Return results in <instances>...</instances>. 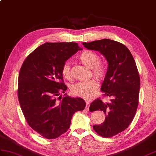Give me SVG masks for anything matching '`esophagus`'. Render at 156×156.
Here are the masks:
<instances>
[{
  "instance_id": "esophagus-1",
  "label": "esophagus",
  "mask_w": 156,
  "mask_h": 156,
  "mask_svg": "<svg viewBox=\"0 0 156 156\" xmlns=\"http://www.w3.org/2000/svg\"><path fill=\"white\" fill-rule=\"evenodd\" d=\"M89 108H90V104H89V102H86V110H89Z\"/></svg>"
}]
</instances>
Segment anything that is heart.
<instances>
[{"label":"heart","mask_w":156,"mask_h":156,"mask_svg":"<svg viewBox=\"0 0 156 156\" xmlns=\"http://www.w3.org/2000/svg\"><path fill=\"white\" fill-rule=\"evenodd\" d=\"M78 59L90 68H92L93 73L96 77L102 78L106 72V69L102 64L99 63V56L91 50H84L79 54ZM70 66L69 63L66 62L62 67V74L65 78L70 77ZM98 82L95 79L78 82L72 88V92L74 95L80 96L83 98L89 99L92 98L97 88Z\"/></svg>","instance_id":"1"}]
</instances>
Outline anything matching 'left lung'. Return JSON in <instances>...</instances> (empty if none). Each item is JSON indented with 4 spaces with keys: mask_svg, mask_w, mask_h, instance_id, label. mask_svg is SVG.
Wrapping results in <instances>:
<instances>
[{
    "mask_svg": "<svg viewBox=\"0 0 156 156\" xmlns=\"http://www.w3.org/2000/svg\"><path fill=\"white\" fill-rule=\"evenodd\" d=\"M82 44L87 49L98 51L108 62L101 90L113 99L110 102L95 100L90 104V111L104 112V122L93 128L101 136L112 137L128 127L137 110L140 80L135 60L127 47L110 39Z\"/></svg>",
    "mask_w": 156,
    "mask_h": 156,
    "instance_id": "obj_1",
    "label": "left lung"
}]
</instances>
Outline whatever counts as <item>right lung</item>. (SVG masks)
<instances>
[{
  "label": "right lung",
  "instance_id": "right-lung-1",
  "mask_svg": "<svg viewBox=\"0 0 156 156\" xmlns=\"http://www.w3.org/2000/svg\"><path fill=\"white\" fill-rule=\"evenodd\" d=\"M82 49L76 42H46L29 54L19 72L18 97L28 125L47 139H55L69 128L72 115L86 107L81 98L65 94L62 67ZM61 98L60 99L59 98Z\"/></svg>",
  "mask_w": 156,
  "mask_h": 156
}]
</instances>
